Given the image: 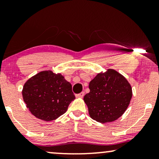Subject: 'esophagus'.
<instances>
[{
    "instance_id": "1",
    "label": "esophagus",
    "mask_w": 159,
    "mask_h": 159,
    "mask_svg": "<svg viewBox=\"0 0 159 159\" xmlns=\"http://www.w3.org/2000/svg\"><path fill=\"white\" fill-rule=\"evenodd\" d=\"M84 95V92H82L79 93V94H77L76 95V97L77 98H82Z\"/></svg>"
}]
</instances>
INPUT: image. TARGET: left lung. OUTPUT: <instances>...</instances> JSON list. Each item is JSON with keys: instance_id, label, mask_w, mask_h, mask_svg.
<instances>
[{"instance_id": "left-lung-1", "label": "left lung", "mask_w": 159, "mask_h": 159, "mask_svg": "<svg viewBox=\"0 0 159 159\" xmlns=\"http://www.w3.org/2000/svg\"><path fill=\"white\" fill-rule=\"evenodd\" d=\"M84 96L91 118L101 123L114 121L122 115L132 96L127 80L114 69L98 74L89 84Z\"/></svg>"}]
</instances>
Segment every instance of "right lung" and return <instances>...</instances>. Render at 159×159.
<instances>
[{"instance_id":"obj_1","label":"right lung","mask_w":159,"mask_h":159,"mask_svg":"<svg viewBox=\"0 0 159 159\" xmlns=\"http://www.w3.org/2000/svg\"><path fill=\"white\" fill-rule=\"evenodd\" d=\"M71 84L60 74L51 71L38 73L24 85V101L30 112L44 121L57 119L75 99Z\"/></svg>"}]
</instances>
